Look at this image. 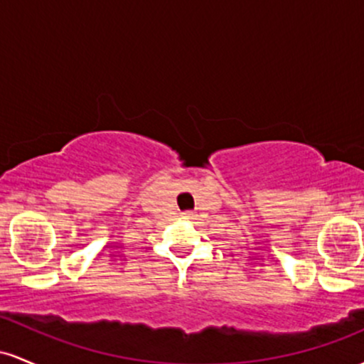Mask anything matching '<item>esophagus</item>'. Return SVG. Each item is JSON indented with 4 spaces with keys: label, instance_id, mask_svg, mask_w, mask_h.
Returning <instances> with one entry per match:
<instances>
[{
    "label": "esophagus",
    "instance_id": "esophagus-1",
    "mask_svg": "<svg viewBox=\"0 0 364 364\" xmlns=\"http://www.w3.org/2000/svg\"><path fill=\"white\" fill-rule=\"evenodd\" d=\"M186 215H189V213H186Z\"/></svg>",
    "mask_w": 364,
    "mask_h": 364
}]
</instances>
